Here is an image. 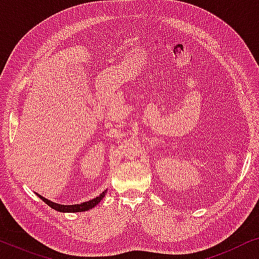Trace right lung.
<instances>
[{"mask_svg":"<svg viewBox=\"0 0 259 259\" xmlns=\"http://www.w3.org/2000/svg\"><path fill=\"white\" fill-rule=\"evenodd\" d=\"M105 193H106V191H105V192H102L99 197L94 198V199H92L90 201H84V203H81V204H75V205H60V204L53 203V201L46 199L45 197L40 196L38 193H37V196L40 197L41 199L48 205V206H51L52 208H54V210H56V211H60V212H82V211L90 210V208L94 207L95 205H98L99 203H100V200L105 197Z\"/></svg>","mask_w":259,"mask_h":259,"instance_id":"right-lung-1","label":"right lung"}]
</instances>
